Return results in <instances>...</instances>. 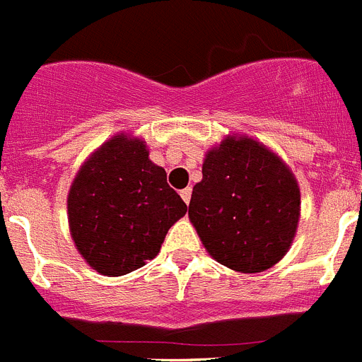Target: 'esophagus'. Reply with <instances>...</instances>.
I'll list each match as a JSON object with an SVG mask.
<instances>
[{"instance_id": "1", "label": "esophagus", "mask_w": 362, "mask_h": 362, "mask_svg": "<svg viewBox=\"0 0 362 362\" xmlns=\"http://www.w3.org/2000/svg\"><path fill=\"white\" fill-rule=\"evenodd\" d=\"M191 193H193V189H191V187H185V189H182V191H180V197H182V200L185 202V204H189V200H191Z\"/></svg>"}]
</instances>
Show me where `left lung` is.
<instances>
[{"label":"left lung","mask_w":362,"mask_h":362,"mask_svg":"<svg viewBox=\"0 0 362 362\" xmlns=\"http://www.w3.org/2000/svg\"><path fill=\"white\" fill-rule=\"evenodd\" d=\"M301 214L291 168L252 136L227 135L207 149L189 220L205 250L236 272H263L288 252Z\"/></svg>","instance_id":"left-lung-1"}]
</instances>
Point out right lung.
Wrapping results in <instances>:
<instances>
[{
  "instance_id": "obj_1",
  "label": "right lung",
  "mask_w": 362,
  "mask_h": 362,
  "mask_svg": "<svg viewBox=\"0 0 362 362\" xmlns=\"http://www.w3.org/2000/svg\"><path fill=\"white\" fill-rule=\"evenodd\" d=\"M68 226L84 262L99 274L124 276L160 250L187 211L148 146L117 133L84 160L68 191Z\"/></svg>"
}]
</instances>
